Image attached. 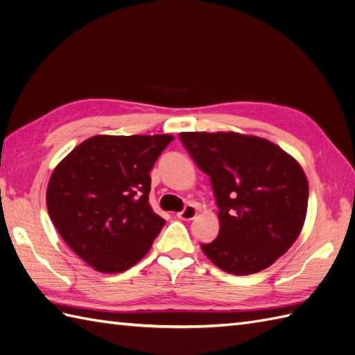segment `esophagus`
<instances>
[{
    "mask_svg": "<svg viewBox=\"0 0 355 355\" xmlns=\"http://www.w3.org/2000/svg\"><path fill=\"white\" fill-rule=\"evenodd\" d=\"M196 215H197V207H196L194 205H187V206L184 207V211L178 214V217H179L180 220L189 221V220H193V218L196 217Z\"/></svg>",
    "mask_w": 355,
    "mask_h": 355,
    "instance_id": "34e87169",
    "label": "esophagus"
}]
</instances>
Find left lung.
Returning a JSON list of instances; mask_svg holds the SVG:
<instances>
[{"instance_id": "left-lung-1", "label": "left lung", "mask_w": 355, "mask_h": 355, "mask_svg": "<svg viewBox=\"0 0 355 355\" xmlns=\"http://www.w3.org/2000/svg\"><path fill=\"white\" fill-rule=\"evenodd\" d=\"M187 150L211 178L220 232L203 253L220 270H265L295 243L307 214L309 182L295 158L261 137L180 132Z\"/></svg>"}]
</instances>
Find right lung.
<instances>
[{"label": "right lung", "mask_w": 355, "mask_h": 355, "mask_svg": "<svg viewBox=\"0 0 355 355\" xmlns=\"http://www.w3.org/2000/svg\"><path fill=\"white\" fill-rule=\"evenodd\" d=\"M173 135H94L51 175L46 206L64 243L94 270H129L166 220L149 205L150 170Z\"/></svg>", "instance_id": "1"}]
</instances>
